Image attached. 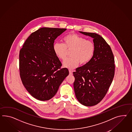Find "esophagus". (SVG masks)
<instances>
[{
	"label": "esophagus",
	"mask_w": 132,
	"mask_h": 132,
	"mask_svg": "<svg viewBox=\"0 0 132 132\" xmlns=\"http://www.w3.org/2000/svg\"><path fill=\"white\" fill-rule=\"evenodd\" d=\"M69 74H73V71H72V70H69Z\"/></svg>",
	"instance_id": "34e87169"
}]
</instances>
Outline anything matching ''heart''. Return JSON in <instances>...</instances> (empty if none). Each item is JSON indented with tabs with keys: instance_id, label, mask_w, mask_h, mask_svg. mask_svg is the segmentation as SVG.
I'll use <instances>...</instances> for the list:
<instances>
[{
	"instance_id": "b5f03b06",
	"label": "heart",
	"mask_w": 132,
	"mask_h": 132,
	"mask_svg": "<svg viewBox=\"0 0 132 132\" xmlns=\"http://www.w3.org/2000/svg\"><path fill=\"white\" fill-rule=\"evenodd\" d=\"M64 44L55 43L53 45L54 54L60 59L64 60L68 51L71 50V57L64 62L65 67L73 69L80 63L86 64L91 60L95 52V45L93 42L76 34H70L63 38Z\"/></svg>"
}]
</instances>
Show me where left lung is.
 <instances>
[{
    "mask_svg": "<svg viewBox=\"0 0 132 132\" xmlns=\"http://www.w3.org/2000/svg\"><path fill=\"white\" fill-rule=\"evenodd\" d=\"M93 38L94 55L91 60L73 72L76 98L82 105L92 106L105 97L114 76L113 54L110 45L100 35L80 31Z\"/></svg>",
    "mask_w": 132,
    "mask_h": 132,
    "instance_id": "8db88e82",
    "label": "left lung"
}]
</instances>
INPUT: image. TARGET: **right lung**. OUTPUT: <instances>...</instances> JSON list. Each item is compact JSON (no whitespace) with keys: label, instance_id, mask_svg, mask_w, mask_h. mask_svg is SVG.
<instances>
[{"label":"right lung","instance_id":"obj_1","mask_svg":"<svg viewBox=\"0 0 132 132\" xmlns=\"http://www.w3.org/2000/svg\"><path fill=\"white\" fill-rule=\"evenodd\" d=\"M67 29L42 28L32 32L24 43L19 54L20 78L33 97L48 101L56 94L69 74L53 50L55 39Z\"/></svg>","mask_w":132,"mask_h":132}]
</instances>
